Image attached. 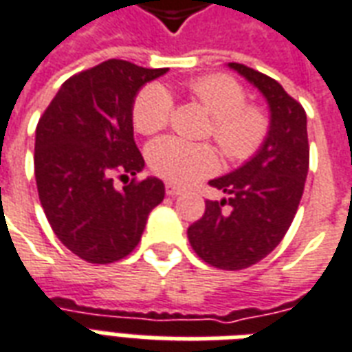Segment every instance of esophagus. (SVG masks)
<instances>
[{
	"instance_id": "obj_1",
	"label": "esophagus",
	"mask_w": 352,
	"mask_h": 352,
	"mask_svg": "<svg viewBox=\"0 0 352 352\" xmlns=\"http://www.w3.org/2000/svg\"><path fill=\"white\" fill-rule=\"evenodd\" d=\"M166 194H168V196H171V198H175V196H179V194H181V188H179V186H175V184L166 183Z\"/></svg>"
}]
</instances>
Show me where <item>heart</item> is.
<instances>
[{"label":"heart","instance_id":"b5f03b06","mask_svg":"<svg viewBox=\"0 0 352 352\" xmlns=\"http://www.w3.org/2000/svg\"><path fill=\"white\" fill-rule=\"evenodd\" d=\"M188 92L206 107L211 118L209 135L224 158L243 164L254 158L270 135L272 120L265 109L247 103L249 96L228 75H207L188 82ZM173 115V98L160 85L141 88L133 100L131 122L143 135L162 131ZM154 175L173 184H192L219 168V156L207 143H188L179 138H162L146 151Z\"/></svg>","mask_w":352,"mask_h":352}]
</instances>
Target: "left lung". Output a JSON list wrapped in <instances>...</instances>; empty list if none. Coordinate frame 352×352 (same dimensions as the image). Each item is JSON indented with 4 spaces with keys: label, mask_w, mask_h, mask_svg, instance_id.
I'll return each instance as SVG.
<instances>
[{
    "label": "left lung",
    "mask_w": 352,
    "mask_h": 352,
    "mask_svg": "<svg viewBox=\"0 0 352 352\" xmlns=\"http://www.w3.org/2000/svg\"><path fill=\"white\" fill-rule=\"evenodd\" d=\"M230 67L264 94L272 128L254 158L209 181L228 198L207 199L206 213L188 228V241L204 262L234 272L265 258L290 228L309 169V141L302 103L264 73L236 62Z\"/></svg>",
    "instance_id": "obj_1"
}]
</instances>
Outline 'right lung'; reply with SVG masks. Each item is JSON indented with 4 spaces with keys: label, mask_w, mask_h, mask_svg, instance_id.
<instances>
[{
    "label": "right lung",
    "mask_w": 352,
    "mask_h": 352,
    "mask_svg": "<svg viewBox=\"0 0 352 352\" xmlns=\"http://www.w3.org/2000/svg\"><path fill=\"white\" fill-rule=\"evenodd\" d=\"M166 72L116 58L101 62L65 80L37 122L34 166L43 211L58 239L90 264L128 256L164 199L160 179H135L145 160L133 141L131 107L139 88ZM115 176L126 181L122 191Z\"/></svg>",
    "instance_id": "obj_1"
}]
</instances>
